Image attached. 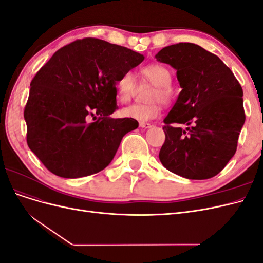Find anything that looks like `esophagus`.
Listing matches in <instances>:
<instances>
[{"instance_id":"obj_1","label":"esophagus","mask_w":263,"mask_h":263,"mask_svg":"<svg viewBox=\"0 0 263 263\" xmlns=\"http://www.w3.org/2000/svg\"><path fill=\"white\" fill-rule=\"evenodd\" d=\"M139 126L141 127V128H145V129H147V128H150V127L153 126V125L149 124V123H140V124H139Z\"/></svg>"}]
</instances>
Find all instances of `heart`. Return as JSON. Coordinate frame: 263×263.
<instances>
[{"label": "heart", "instance_id": "1", "mask_svg": "<svg viewBox=\"0 0 263 263\" xmlns=\"http://www.w3.org/2000/svg\"><path fill=\"white\" fill-rule=\"evenodd\" d=\"M145 81L154 85V90L149 93L148 104H134L123 108L122 115L141 123L151 121L160 113V101L166 103L171 97L170 85L172 77L170 71L161 65H150L141 69ZM137 91L136 77L130 71H127L116 83L117 99L121 103L129 102Z\"/></svg>", "mask_w": 263, "mask_h": 263}]
</instances>
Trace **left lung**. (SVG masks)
Masks as SVG:
<instances>
[{"label":"left lung","instance_id":"8db88e82","mask_svg":"<svg viewBox=\"0 0 263 263\" xmlns=\"http://www.w3.org/2000/svg\"><path fill=\"white\" fill-rule=\"evenodd\" d=\"M155 57L177 70L182 89L163 119L159 159L180 177L213 178L236 153L246 119L241 85L216 54L195 44L164 47ZM180 123L188 127L182 130Z\"/></svg>","mask_w":263,"mask_h":263}]
</instances>
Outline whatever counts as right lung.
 Segmentation results:
<instances>
[{
	"instance_id": "right-lung-1",
	"label": "right lung",
	"mask_w": 263,
	"mask_h": 263,
	"mask_svg": "<svg viewBox=\"0 0 263 263\" xmlns=\"http://www.w3.org/2000/svg\"><path fill=\"white\" fill-rule=\"evenodd\" d=\"M144 54L98 38L76 41L53 53L30 82L24 118L27 145L50 172L77 179L113 160L132 118L109 117L116 83L144 61ZM90 117H98L88 123Z\"/></svg>"
}]
</instances>
